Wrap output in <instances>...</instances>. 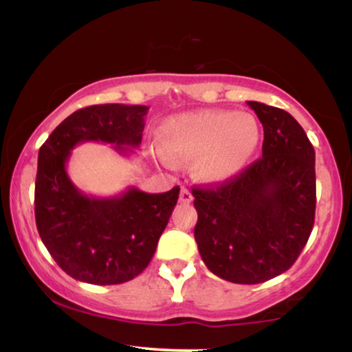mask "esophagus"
I'll list each match as a JSON object with an SVG mask.
<instances>
[{
    "label": "esophagus",
    "instance_id": "obj_1",
    "mask_svg": "<svg viewBox=\"0 0 352 352\" xmlns=\"http://www.w3.org/2000/svg\"><path fill=\"white\" fill-rule=\"evenodd\" d=\"M179 200H180V204H190V201L193 200L192 192H190V190H187V188H182Z\"/></svg>",
    "mask_w": 352,
    "mask_h": 352
}]
</instances>
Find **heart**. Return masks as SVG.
<instances>
[{"label": "heart", "mask_w": 352, "mask_h": 352, "mask_svg": "<svg viewBox=\"0 0 352 352\" xmlns=\"http://www.w3.org/2000/svg\"><path fill=\"white\" fill-rule=\"evenodd\" d=\"M164 162L193 160L192 172L207 184H221L236 177L261 142V127L250 112L204 111L173 116L159 131Z\"/></svg>", "instance_id": "1"}]
</instances>
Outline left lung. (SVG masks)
<instances>
[{"instance_id":"left-lung-1","label":"left lung","mask_w":352,"mask_h":352,"mask_svg":"<svg viewBox=\"0 0 352 352\" xmlns=\"http://www.w3.org/2000/svg\"><path fill=\"white\" fill-rule=\"evenodd\" d=\"M263 125V157L223 184L193 187L195 241L221 280L256 285L285 273L314 225V148L283 109L248 100Z\"/></svg>"}]
</instances>
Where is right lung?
Listing matches in <instances>:
<instances>
[{
    "instance_id": "obj_1",
    "label": "right lung",
    "mask_w": 352,
    "mask_h": 352,
    "mask_svg": "<svg viewBox=\"0 0 352 352\" xmlns=\"http://www.w3.org/2000/svg\"><path fill=\"white\" fill-rule=\"evenodd\" d=\"M147 106L100 104L64 119L41 145L34 187L36 227L54 261L74 280L120 285L151 263L179 200V187L116 197H89L72 184L66 164L82 142L112 144L119 153L142 142Z\"/></svg>"
}]
</instances>
